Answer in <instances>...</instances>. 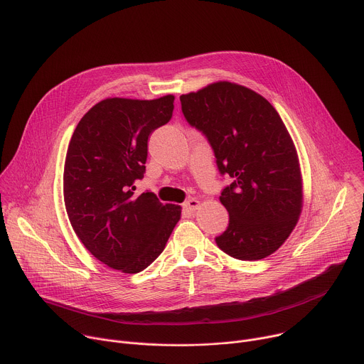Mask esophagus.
<instances>
[{
    "instance_id": "esophagus-1",
    "label": "esophagus",
    "mask_w": 364,
    "mask_h": 364,
    "mask_svg": "<svg viewBox=\"0 0 364 364\" xmlns=\"http://www.w3.org/2000/svg\"><path fill=\"white\" fill-rule=\"evenodd\" d=\"M200 200H197V198H190V200H187L186 203H184V209L186 210H188V212H196L198 207H200Z\"/></svg>"
}]
</instances>
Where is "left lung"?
I'll return each instance as SVG.
<instances>
[{"instance_id": "left-lung-1", "label": "left lung", "mask_w": 364, "mask_h": 364, "mask_svg": "<svg viewBox=\"0 0 364 364\" xmlns=\"http://www.w3.org/2000/svg\"><path fill=\"white\" fill-rule=\"evenodd\" d=\"M191 127L209 139L219 171L233 183L220 203L229 226L218 246L240 261L278 250L302 212V176L294 141L277 109L255 90L220 80L180 96Z\"/></svg>"}]
</instances>
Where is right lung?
Segmentation results:
<instances>
[{
  "mask_svg": "<svg viewBox=\"0 0 364 364\" xmlns=\"http://www.w3.org/2000/svg\"><path fill=\"white\" fill-rule=\"evenodd\" d=\"M174 95L139 100L108 97L79 121L69 142L63 197L70 225L102 264L124 274L145 269L164 250L181 207L151 191L135 196L149 134L166 125Z\"/></svg>",
  "mask_w": 364,
  "mask_h": 364,
  "instance_id": "add662e5",
  "label": "right lung"
}]
</instances>
